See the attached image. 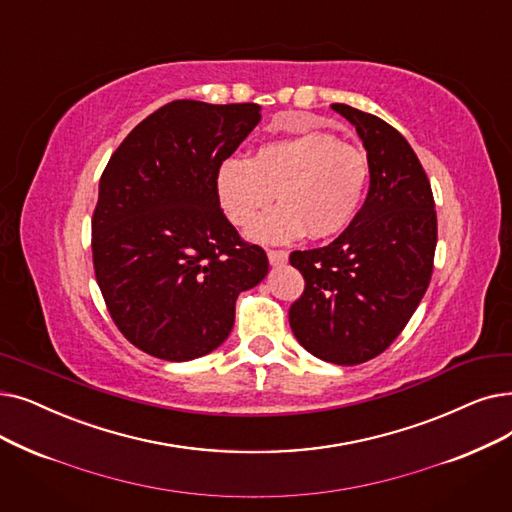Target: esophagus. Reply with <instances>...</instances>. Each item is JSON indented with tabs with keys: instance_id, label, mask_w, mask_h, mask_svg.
Returning a JSON list of instances; mask_svg holds the SVG:
<instances>
[{
	"instance_id": "34e87169",
	"label": "esophagus",
	"mask_w": 512,
	"mask_h": 512,
	"mask_svg": "<svg viewBox=\"0 0 512 512\" xmlns=\"http://www.w3.org/2000/svg\"><path fill=\"white\" fill-rule=\"evenodd\" d=\"M268 259H270L272 265H282V263H286L288 253H286V251H280V249H270V251H268Z\"/></svg>"
}]
</instances>
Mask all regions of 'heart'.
<instances>
[{
	"mask_svg": "<svg viewBox=\"0 0 512 512\" xmlns=\"http://www.w3.org/2000/svg\"><path fill=\"white\" fill-rule=\"evenodd\" d=\"M368 184L366 150L320 129L268 140L251 159L232 154L215 169L217 203L238 228L278 196L280 207L249 230L261 242H288L305 232L316 240L341 234L360 213Z\"/></svg>",
	"mask_w": 512,
	"mask_h": 512,
	"instance_id": "1",
	"label": "heart"
}]
</instances>
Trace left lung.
<instances>
[{"mask_svg":"<svg viewBox=\"0 0 512 512\" xmlns=\"http://www.w3.org/2000/svg\"><path fill=\"white\" fill-rule=\"evenodd\" d=\"M332 108L355 125L364 142L370 190L337 240L288 257L305 280L288 322L311 355L355 366L399 337L425 295L437 213L429 177L402 133L353 106Z\"/></svg>","mask_w":512,"mask_h":512,"instance_id":"left-lung-1","label":"left lung"}]
</instances>
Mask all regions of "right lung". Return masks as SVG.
I'll list each match as a JSON object with an SVG mask.
<instances>
[{"instance_id":"add662e5","label":"right lung","mask_w":512,"mask_h":512,"mask_svg":"<svg viewBox=\"0 0 512 512\" xmlns=\"http://www.w3.org/2000/svg\"><path fill=\"white\" fill-rule=\"evenodd\" d=\"M259 104L173 100L113 152L92 217L94 272L121 335L159 360L224 343L236 299L268 274L215 196V169L259 123Z\"/></svg>"}]
</instances>
